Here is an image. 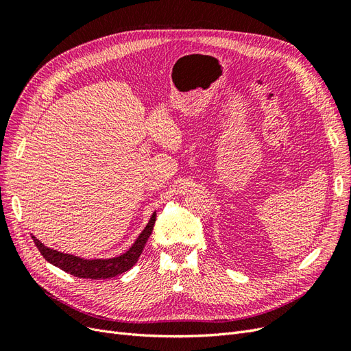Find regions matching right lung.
Returning <instances> with one entry per match:
<instances>
[{
  "mask_svg": "<svg viewBox=\"0 0 351 351\" xmlns=\"http://www.w3.org/2000/svg\"><path fill=\"white\" fill-rule=\"evenodd\" d=\"M155 221H156V214L154 212V215L151 217L147 226L141 232V236L137 237L133 246L125 253L112 259H93V261L82 259V258L74 256V254H67V253L57 252L54 249H49L44 246V244H42L35 236H32V239H34L42 256H44L49 263L56 265V267H58L60 269L66 271L79 278L105 280V278L117 277V275L129 271L137 262V259H139V256L143 252L147 239H149L151 232L154 230Z\"/></svg>",
  "mask_w": 351,
  "mask_h": 351,
  "instance_id": "right-lung-1",
  "label": "right lung"
}]
</instances>
